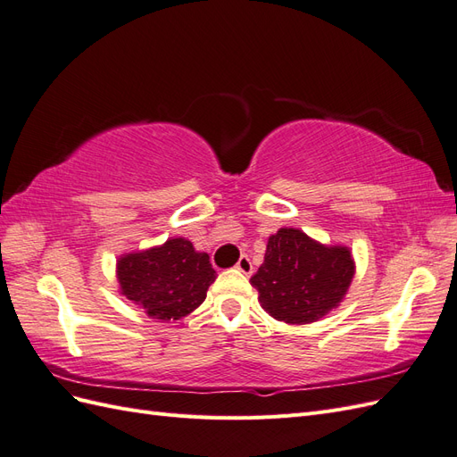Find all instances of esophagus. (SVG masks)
<instances>
[{
  "mask_svg": "<svg viewBox=\"0 0 457 457\" xmlns=\"http://www.w3.org/2000/svg\"><path fill=\"white\" fill-rule=\"evenodd\" d=\"M237 269L240 272H244V274H252L253 272V262H252V259L247 257V255H242L238 259V262H237Z\"/></svg>",
  "mask_w": 457,
  "mask_h": 457,
  "instance_id": "esophagus-1",
  "label": "esophagus"
}]
</instances>
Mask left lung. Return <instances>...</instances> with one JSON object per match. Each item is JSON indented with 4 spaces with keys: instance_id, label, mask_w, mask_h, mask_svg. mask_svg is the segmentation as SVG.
<instances>
[{
    "instance_id": "obj_1",
    "label": "left lung",
    "mask_w": 457,
    "mask_h": 457,
    "mask_svg": "<svg viewBox=\"0 0 457 457\" xmlns=\"http://www.w3.org/2000/svg\"><path fill=\"white\" fill-rule=\"evenodd\" d=\"M353 276L347 247H326L297 228H280L269 238L252 286L262 309L276 320L309 324L339 305Z\"/></svg>"
}]
</instances>
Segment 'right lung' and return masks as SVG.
<instances>
[{
  "label": "right lung",
  "instance_id": "1",
  "mask_svg": "<svg viewBox=\"0 0 457 457\" xmlns=\"http://www.w3.org/2000/svg\"><path fill=\"white\" fill-rule=\"evenodd\" d=\"M215 276L210 255L185 238L118 261L121 294L156 320H179L200 307Z\"/></svg>",
  "mask_w": 457,
  "mask_h": 457
}]
</instances>
